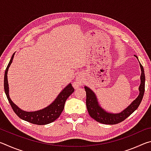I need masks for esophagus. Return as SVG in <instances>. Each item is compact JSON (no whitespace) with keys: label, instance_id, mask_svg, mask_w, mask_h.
Instances as JSON below:
<instances>
[{"label":"esophagus","instance_id":"obj_1","mask_svg":"<svg viewBox=\"0 0 151 151\" xmlns=\"http://www.w3.org/2000/svg\"><path fill=\"white\" fill-rule=\"evenodd\" d=\"M83 76L82 75V74H79V75H78V76H76L75 84H74V85H75L76 88L78 87L79 85H81L82 82H83Z\"/></svg>","mask_w":151,"mask_h":151}]
</instances>
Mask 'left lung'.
I'll return each mask as SVG.
<instances>
[{
    "instance_id": "8db88e82",
    "label": "left lung",
    "mask_w": 151,
    "mask_h": 151,
    "mask_svg": "<svg viewBox=\"0 0 151 151\" xmlns=\"http://www.w3.org/2000/svg\"><path fill=\"white\" fill-rule=\"evenodd\" d=\"M135 57L138 58L136 55H135ZM140 68H141V76H140V85L139 86V95L126 109H124L123 111L120 112L119 114L108 113V112L104 111V109H102L98 104L96 97L94 93L90 88L85 86L86 94V105L89 115L91 116V118L95 120L96 121L103 124H115L124 121L128 116L131 115L135 110L137 109L142 101L145 88V76L144 68H143V66L140 63Z\"/></svg>"
}]
</instances>
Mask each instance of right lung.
Listing matches in <instances>:
<instances>
[{
	"instance_id": "obj_1",
	"label": "right lung",
	"mask_w": 151,
	"mask_h": 151,
	"mask_svg": "<svg viewBox=\"0 0 151 151\" xmlns=\"http://www.w3.org/2000/svg\"><path fill=\"white\" fill-rule=\"evenodd\" d=\"M14 55V54L12 56L11 60H10L9 65L6 68L4 78V92L12 110H13L14 112L20 119L30 122L32 124L43 125L54 122L60 115L61 112H63L64 107H65V104L66 99L75 91V88L73 87L71 84H69L58 94L56 100L52 104H50L49 106H47V108H45L44 109L35 112H26L22 111L16 104L12 103V101L10 99L9 94V84L8 80H7V73H8L9 68L12 63V59H13Z\"/></svg>"
}]
</instances>
